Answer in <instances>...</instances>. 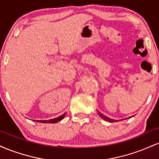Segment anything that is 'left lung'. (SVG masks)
I'll use <instances>...</instances> for the list:
<instances>
[{
    "instance_id": "1",
    "label": "left lung",
    "mask_w": 159,
    "mask_h": 159,
    "mask_svg": "<svg viewBox=\"0 0 159 159\" xmlns=\"http://www.w3.org/2000/svg\"><path fill=\"white\" fill-rule=\"evenodd\" d=\"M98 115H99L100 116H101L103 120H106V121H107V122H109V123H114V122H117V121H119V120H113V119H111V118H109V117H107V116H105V115L104 114H102V113H100L99 111H98ZM127 119V118H126Z\"/></svg>"
}]
</instances>
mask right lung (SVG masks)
<instances>
[{
  "label": "right lung",
  "mask_w": 159,
  "mask_h": 159,
  "mask_svg": "<svg viewBox=\"0 0 159 159\" xmlns=\"http://www.w3.org/2000/svg\"><path fill=\"white\" fill-rule=\"evenodd\" d=\"M65 114H65H63V115H61V116H58V117L54 118V119L48 120H34V121L39 122V123H57V122H59L60 120H63V118H64Z\"/></svg>",
  "instance_id": "add662e5"
}]
</instances>
